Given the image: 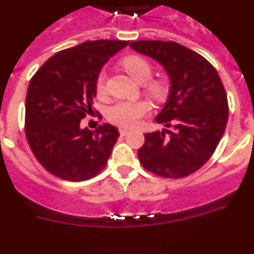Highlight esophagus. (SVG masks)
I'll return each instance as SVG.
<instances>
[{
	"instance_id": "1",
	"label": "esophagus",
	"mask_w": 254,
	"mask_h": 254,
	"mask_svg": "<svg viewBox=\"0 0 254 254\" xmlns=\"http://www.w3.org/2000/svg\"><path fill=\"white\" fill-rule=\"evenodd\" d=\"M120 133H121V136H126V134H127V133H129V129L120 128Z\"/></svg>"
}]
</instances>
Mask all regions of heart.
Returning a JSON list of instances; mask_svg holds the SVG:
<instances>
[{"label": "heart", "mask_w": 254, "mask_h": 254, "mask_svg": "<svg viewBox=\"0 0 254 254\" xmlns=\"http://www.w3.org/2000/svg\"><path fill=\"white\" fill-rule=\"evenodd\" d=\"M122 67L125 71L133 78L134 81L143 84V90L151 99L156 102H163L168 95L169 87L168 82L163 78H151L149 80L152 73V66L146 58L141 56H128L122 61ZM95 90L98 96H104L105 94V77L100 75L96 78ZM149 112V104L143 100H136V102H117L112 105L107 112V118L114 125L121 127H133L140 122L143 116H146Z\"/></svg>", "instance_id": "1"}]
</instances>
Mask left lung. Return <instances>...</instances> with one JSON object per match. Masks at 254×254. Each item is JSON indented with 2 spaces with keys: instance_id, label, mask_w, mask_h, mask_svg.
I'll return each mask as SVG.
<instances>
[{
  "instance_id": "1",
  "label": "left lung",
  "mask_w": 254,
  "mask_h": 254,
  "mask_svg": "<svg viewBox=\"0 0 254 254\" xmlns=\"http://www.w3.org/2000/svg\"><path fill=\"white\" fill-rule=\"evenodd\" d=\"M129 47L159 62L170 80L155 120L174 129L145 134L140 163L165 178L190 176L211 158L225 132L229 108L221 78L206 58L176 42L137 40Z\"/></svg>"
}]
</instances>
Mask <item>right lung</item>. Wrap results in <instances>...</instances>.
<instances>
[{"label": "right lung", "mask_w": 254, "mask_h": 254, "mask_svg": "<svg viewBox=\"0 0 254 254\" xmlns=\"http://www.w3.org/2000/svg\"><path fill=\"white\" fill-rule=\"evenodd\" d=\"M126 40H87L57 52L29 82L25 134L44 169L61 179L81 182L98 176L120 136L109 123L95 131L80 122L96 95L95 82L107 61L127 47Z\"/></svg>", "instance_id": "1"}]
</instances>
